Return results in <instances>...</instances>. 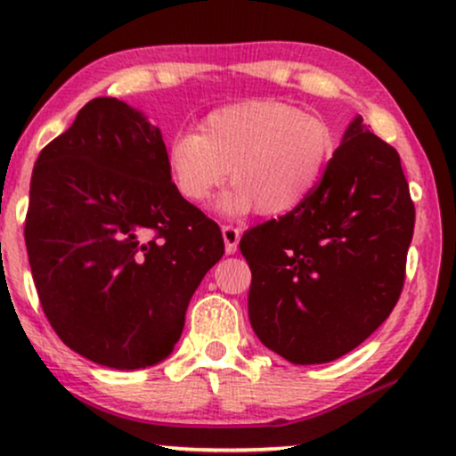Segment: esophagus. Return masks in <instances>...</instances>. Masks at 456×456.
Here are the masks:
<instances>
[{
	"mask_svg": "<svg viewBox=\"0 0 456 456\" xmlns=\"http://www.w3.org/2000/svg\"><path fill=\"white\" fill-rule=\"evenodd\" d=\"M222 237H224V245H226V254H234L239 248L240 230L234 226H222Z\"/></svg>",
	"mask_w": 456,
	"mask_h": 456,
	"instance_id": "34e87169",
	"label": "esophagus"
}]
</instances>
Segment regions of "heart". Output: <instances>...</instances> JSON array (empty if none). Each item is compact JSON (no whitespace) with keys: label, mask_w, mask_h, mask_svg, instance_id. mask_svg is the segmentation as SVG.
<instances>
[{"label":"heart","mask_w":456,"mask_h":456,"mask_svg":"<svg viewBox=\"0 0 456 456\" xmlns=\"http://www.w3.org/2000/svg\"><path fill=\"white\" fill-rule=\"evenodd\" d=\"M333 153L335 134L322 117L254 98L211 110L198 134H175L164 159L176 194L191 205L207 202L228 175L234 185L216 202L222 216L280 217L307 202Z\"/></svg>","instance_id":"1"}]
</instances>
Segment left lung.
Here are the masks:
<instances>
[{"label":"left lung","instance_id":"left-lung-1","mask_svg":"<svg viewBox=\"0 0 456 456\" xmlns=\"http://www.w3.org/2000/svg\"><path fill=\"white\" fill-rule=\"evenodd\" d=\"M411 234L399 153L356 115L307 202L240 239L254 333L294 365L354 350L399 301Z\"/></svg>","mask_w":456,"mask_h":456}]
</instances>
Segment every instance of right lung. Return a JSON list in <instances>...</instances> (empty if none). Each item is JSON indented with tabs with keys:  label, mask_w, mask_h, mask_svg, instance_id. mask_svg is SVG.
Segmentation results:
<instances>
[{
	"label": "right lung",
	"mask_w": 456,
	"mask_h": 456,
	"mask_svg": "<svg viewBox=\"0 0 456 456\" xmlns=\"http://www.w3.org/2000/svg\"><path fill=\"white\" fill-rule=\"evenodd\" d=\"M159 127L95 98L37 155L25 243L59 339L110 369L170 356L202 277L224 256L217 224L176 194Z\"/></svg>",
	"instance_id": "1"
}]
</instances>
